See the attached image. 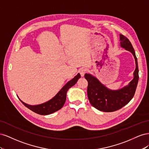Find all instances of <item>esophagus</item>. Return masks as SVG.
I'll list each match as a JSON object with an SVG mask.
<instances>
[{
  "mask_svg": "<svg viewBox=\"0 0 149 149\" xmlns=\"http://www.w3.org/2000/svg\"><path fill=\"white\" fill-rule=\"evenodd\" d=\"M86 71H87V70L86 69V68H81L79 70V73H80L81 76H84L85 73H86Z\"/></svg>",
  "mask_w": 149,
  "mask_h": 149,
  "instance_id": "obj_1",
  "label": "esophagus"
}]
</instances>
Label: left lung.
<instances>
[{"label":"left lung","instance_id":"1","mask_svg":"<svg viewBox=\"0 0 149 149\" xmlns=\"http://www.w3.org/2000/svg\"><path fill=\"white\" fill-rule=\"evenodd\" d=\"M120 47L131 52L136 61V70L134 78L126 86L118 90H111L100 83L96 77L90 74H85L88 81L87 94L91 104L96 109L103 112H113L124 107L132 100L136 92L139 81L137 59L134 49L129 39L120 35Z\"/></svg>","mask_w":149,"mask_h":149}]
</instances>
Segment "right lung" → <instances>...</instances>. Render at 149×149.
Segmentation results:
<instances>
[{
	"mask_svg": "<svg viewBox=\"0 0 149 149\" xmlns=\"http://www.w3.org/2000/svg\"><path fill=\"white\" fill-rule=\"evenodd\" d=\"M81 78V75L78 73L74 78L70 80V81L68 82L63 87L61 88L60 91L58 92L55 96H54L52 100L49 101L41 104L38 105H29L25 103L24 102L20 100V101L23 103V104L26 106L31 111H33L34 112L40 115H48L53 113L63 106L64 104L66 101V93L68 90L71 87L74 86L78 80Z\"/></svg>",
	"mask_w": 149,
	"mask_h": 149,
	"instance_id": "1",
	"label": "right lung"
}]
</instances>
